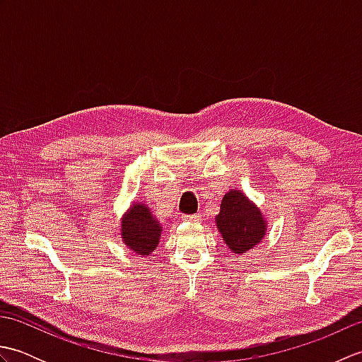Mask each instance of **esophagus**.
Returning a JSON list of instances; mask_svg holds the SVG:
<instances>
[{"label":"esophagus","mask_w":362,"mask_h":362,"mask_svg":"<svg viewBox=\"0 0 362 362\" xmlns=\"http://www.w3.org/2000/svg\"><path fill=\"white\" fill-rule=\"evenodd\" d=\"M183 219L189 221V222H199V221H201V216H199V214H185Z\"/></svg>","instance_id":"esophagus-1"}]
</instances>
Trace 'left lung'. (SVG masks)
<instances>
[{
	"instance_id": "left-lung-1",
	"label": "left lung",
	"mask_w": 362,
	"mask_h": 362,
	"mask_svg": "<svg viewBox=\"0 0 362 362\" xmlns=\"http://www.w3.org/2000/svg\"><path fill=\"white\" fill-rule=\"evenodd\" d=\"M214 219L222 240L236 255H243L255 247L267 230L263 213L240 189L228 191L222 199L221 211Z\"/></svg>"
}]
</instances>
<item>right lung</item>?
<instances>
[{
    "label": "right lung",
    "mask_w": 362,
    "mask_h": 362,
    "mask_svg": "<svg viewBox=\"0 0 362 362\" xmlns=\"http://www.w3.org/2000/svg\"><path fill=\"white\" fill-rule=\"evenodd\" d=\"M161 226L149 206L135 202L121 219V238L127 247L138 255H151L160 243Z\"/></svg>",
    "instance_id": "1"
}]
</instances>
